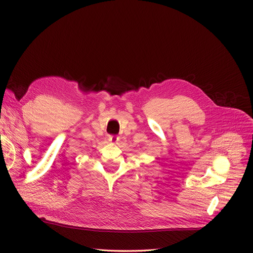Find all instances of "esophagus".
<instances>
[{
  "mask_svg": "<svg viewBox=\"0 0 253 253\" xmlns=\"http://www.w3.org/2000/svg\"><path fill=\"white\" fill-rule=\"evenodd\" d=\"M109 141L113 142V143H116L118 141V137L117 136H114V135H110L109 136Z\"/></svg>",
  "mask_w": 253,
  "mask_h": 253,
  "instance_id": "1",
  "label": "esophagus"
}]
</instances>
